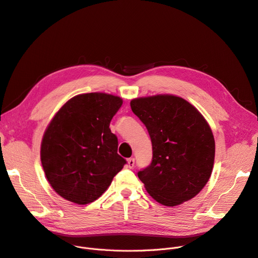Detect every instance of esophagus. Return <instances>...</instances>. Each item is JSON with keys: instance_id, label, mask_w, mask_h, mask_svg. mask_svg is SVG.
Wrapping results in <instances>:
<instances>
[{"instance_id": "obj_1", "label": "esophagus", "mask_w": 258, "mask_h": 258, "mask_svg": "<svg viewBox=\"0 0 258 258\" xmlns=\"http://www.w3.org/2000/svg\"><path fill=\"white\" fill-rule=\"evenodd\" d=\"M127 164H128V167L130 168H133L135 166V159L134 158H130L127 160Z\"/></svg>"}]
</instances>
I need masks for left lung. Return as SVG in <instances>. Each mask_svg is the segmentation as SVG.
<instances>
[{
  "instance_id": "left-lung-1",
  "label": "left lung",
  "mask_w": 258,
  "mask_h": 258,
  "mask_svg": "<svg viewBox=\"0 0 258 258\" xmlns=\"http://www.w3.org/2000/svg\"><path fill=\"white\" fill-rule=\"evenodd\" d=\"M131 108L152 144L151 163L138 172L146 191L166 207L195 197L209 181L215 161L214 136L203 116L174 95L136 98Z\"/></svg>"
}]
</instances>
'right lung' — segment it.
<instances>
[{"label": "right lung", "instance_id": "obj_1", "mask_svg": "<svg viewBox=\"0 0 258 258\" xmlns=\"http://www.w3.org/2000/svg\"><path fill=\"white\" fill-rule=\"evenodd\" d=\"M122 99L106 93L73 97L58 111L41 143L45 176L64 199L87 204L100 197L126 161L117 153L110 122Z\"/></svg>", "mask_w": 258, "mask_h": 258}]
</instances>
